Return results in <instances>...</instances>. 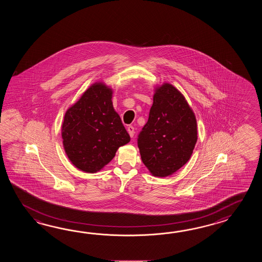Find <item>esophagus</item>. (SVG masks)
I'll return each mask as SVG.
<instances>
[{
    "instance_id": "obj_1",
    "label": "esophagus",
    "mask_w": 262,
    "mask_h": 262,
    "mask_svg": "<svg viewBox=\"0 0 262 262\" xmlns=\"http://www.w3.org/2000/svg\"><path fill=\"white\" fill-rule=\"evenodd\" d=\"M127 132H128L129 136H130L131 138H133L134 134H135V128H134L132 125H128V126H127Z\"/></svg>"
}]
</instances>
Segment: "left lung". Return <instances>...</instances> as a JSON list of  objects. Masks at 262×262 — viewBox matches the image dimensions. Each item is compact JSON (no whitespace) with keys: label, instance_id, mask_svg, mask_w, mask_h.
<instances>
[{"label":"left lung","instance_id":"1","mask_svg":"<svg viewBox=\"0 0 262 262\" xmlns=\"http://www.w3.org/2000/svg\"><path fill=\"white\" fill-rule=\"evenodd\" d=\"M198 140L196 120L173 85L156 89L149 119L138 138L141 160L154 176L167 177L185 165Z\"/></svg>","mask_w":262,"mask_h":262}]
</instances>
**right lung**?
I'll list each match as a JSON object with an SVG mask.
<instances>
[{"label": "right lung", "instance_id": "obj_1", "mask_svg": "<svg viewBox=\"0 0 262 262\" xmlns=\"http://www.w3.org/2000/svg\"><path fill=\"white\" fill-rule=\"evenodd\" d=\"M112 98V90L96 82L66 112L61 125L63 148L73 165L84 172L99 171L119 147L130 141Z\"/></svg>", "mask_w": 262, "mask_h": 262}]
</instances>
